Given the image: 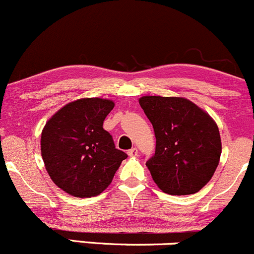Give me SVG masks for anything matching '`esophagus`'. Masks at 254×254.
Segmentation results:
<instances>
[{"mask_svg": "<svg viewBox=\"0 0 254 254\" xmlns=\"http://www.w3.org/2000/svg\"><path fill=\"white\" fill-rule=\"evenodd\" d=\"M137 154H138L137 148H132V149L127 150V155H129L130 157H135V156H137Z\"/></svg>", "mask_w": 254, "mask_h": 254, "instance_id": "1", "label": "esophagus"}]
</instances>
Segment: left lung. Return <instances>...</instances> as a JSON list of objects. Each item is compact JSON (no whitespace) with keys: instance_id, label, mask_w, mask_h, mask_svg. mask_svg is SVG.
Wrapping results in <instances>:
<instances>
[{"instance_id":"obj_1","label":"left lung","mask_w":254,"mask_h":254,"mask_svg":"<svg viewBox=\"0 0 254 254\" xmlns=\"http://www.w3.org/2000/svg\"><path fill=\"white\" fill-rule=\"evenodd\" d=\"M138 101L156 137L155 154L145 164L153 180L165 193H196L210 182L220 162L216 122L186 98L145 95Z\"/></svg>"}]
</instances>
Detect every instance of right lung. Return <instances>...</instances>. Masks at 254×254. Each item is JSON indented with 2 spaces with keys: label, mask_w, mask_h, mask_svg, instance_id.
I'll return each instance as SVG.
<instances>
[{
  "label": "right lung",
  "mask_w": 254,
  "mask_h": 254,
  "mask_svg": "<svg viewBox=\"0 0 254 254\" xmlns=\"http://www.w3.org/2000/svg\"><path fill=\"white\" fill-rule=\"evenodd\" d=\"M113 107L110 99H77L64 105L44 127L40 150L46 172L70 196L100 194L127 157L116 149L112 136L103 127Z\"/></svg>",
  "instance_id": "1"
}]
</instances>
